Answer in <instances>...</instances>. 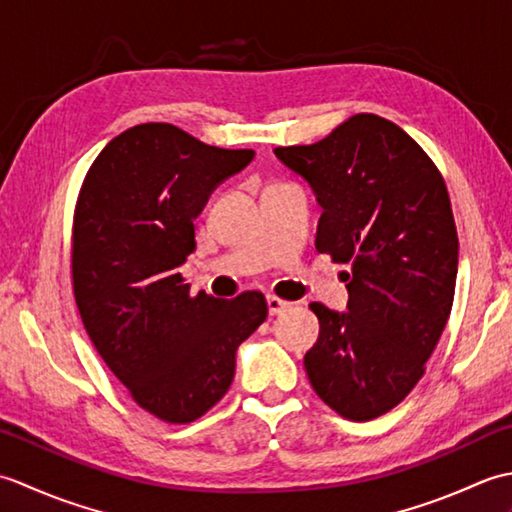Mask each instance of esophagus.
<instances>
[{
    "instance_id": "esophagus-1",
    "label": "esophagus",
    "mask_w": 512,
    "mask_h": 512,
    "mask_svg": "<svg viewBox=\"0 0 512 512\" xmlns=\"http://www.w3.org/2000/svg\"><path fill=\"white\" fill-rule=\"evenodd\" d=\"M266 303H268V312H270V317H277V314H281V312L290 308V303H288V301L279 299V297H275V295H268V297H266Z\"/></svg>"
}]
</instances>
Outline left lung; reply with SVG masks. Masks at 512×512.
Here are the masks:
<instances>
[{
  "label": "left lung",
  "instance_id": "left-lung-1",
  "mask_svg": "<svg viewBox=\"0 0 512 512\" xmlns=\"http://www.w3.org/2000/svg\"><path fill=\"white\" fill-rule=\"evenodd\" d=\"M275 156L317 195L319 253L350 266L347 312L310 303V385L347 420L383 416L418 385L451 314L458 231L447 184L416 140L376 114Z\"/></svg>",
  "mask_w": 512,
  "mask_h": 512
}]
</instances>
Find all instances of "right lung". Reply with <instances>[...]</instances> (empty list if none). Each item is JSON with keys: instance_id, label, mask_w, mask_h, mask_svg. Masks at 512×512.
I'll list each match as a JSON object with an SVG mask.
<instances>
[{"instance_id": "obj_1", "label": "right lung", "mask_w": 512, "mask_h": 512, "mask_svg": "<svg viewBox=\"0 0 512 512\" xmlns=\"http://www.w3.org/2000/svg\"><path fill=\"white\" fill-rule=\"evenodd\" d=\"M253 158L169 123L136 125L96 156L76 200L72 288L85 332L138 407L171 424L222 400L239 343L268 317L262 292L191 297L178 273L209 195Z\"/></svg>"}]
</instances>
